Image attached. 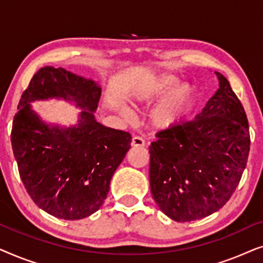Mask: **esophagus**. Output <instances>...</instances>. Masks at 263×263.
Masks as SVG:
<instances>
[{
    "mask_svg": "<svg viewBox=\"0 0 263 263\" xmlns=\"http://www.w3.org/2000/svg\"><path fill=\"white\" fill-rule=\"evenodd\" d=\"M132 146L133 147H143L145 146V140L140 136H134L132 140Z\"/></svg>",
    "mask_w": 263,
    "mask_h": 263,
    "instance_id": "esophagus-1",
    "label": "esophagus"
}]
</instances>
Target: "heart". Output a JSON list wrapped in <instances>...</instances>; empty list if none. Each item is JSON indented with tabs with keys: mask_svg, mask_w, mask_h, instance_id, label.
I'll return each instance as SVG.
<instances>
[{
	"mask_svg": "<svg viewBox=\"0 0 263 263\" xmlns=\"http://www.w3.org/2000/svg\"><path fill=\"white\" fill-rule=\"evenodd\" d=\"M179 82V79L172 74H163L156 80L142 86L132 96L135 105H149L160 98ZM172 90V89H171ZM194 98L192 85L183 84L168 92L164 99L154 107L151 114V124L158 130H167L179 123L185 117ZM121 114L127 121H132L134 115L127 107H121Z\"/></svg>",
	"mask_w": 263,
	"mask_h": 263,
	"instance_id": "obj_1",
	"label": "heart"
}]
</instances>
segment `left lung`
Segmentation results:
<instances>
[{
	"mask_svg": "<svg viewBox=\"0 0 263 263\" xmlns=\"http://www.w3.org/2000/svg\"><path fill=\"white\" fill-rule=\"evenodd\" d=\"M192 121L156 135L149 146L151 193L160 211L185 222L220 210L238 185L250 149L248 118L224 75Z\"/></svg>",
	"mask_w": 263,
	"mask_h": 263,
	"instance_id": "1",
	"label": "left lung"
}]
</instances>
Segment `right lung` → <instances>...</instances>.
Instances as JSON below:
<instances>
[{"label": "right lung", "instance_id": "add662e5", "mask_svg": "<svg viewBox=\"0 0 263 263\" xmlns=\"http://www.w3.org/2000/svg\"><path fill=\"white\" fill-rule=\"evenodd\" d=\"M100 95L102 88L91 79L44 67L31 79L17 105L10 140L21 181L33 202L56 218L79 220L98 211L130 148L128 132L96 121ZM49 98L73 101L86 111L77 126H49L29 105Z\"/></svg>", "mask_w": 263, "mask_h": 263}]
</instances>
